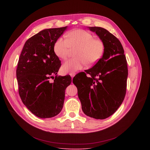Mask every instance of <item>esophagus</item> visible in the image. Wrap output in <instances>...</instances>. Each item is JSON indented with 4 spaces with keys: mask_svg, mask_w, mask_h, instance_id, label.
I'll use <instances>...</instances> for the list:
<instances>
[{
    "mask_svg": "<svg viewBox=\"0 0 150 150\" xmlns=\"http://www.w3.org/2000/svg\"><path fill=\"white\" fill-rule=\"evenodd\" d=\"M70 75L72 78H74L75 75V73H70Z\"/></svg>",
    "mask_w": 150,
    "mask_h": 150,
    "instance_id": "1",
    "label": "esophagus"
}]
</instances>
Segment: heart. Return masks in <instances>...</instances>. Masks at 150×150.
Listing matches in <instances>:
<instances>
[{"label":"heart","instance_id":"1","mask_svg":"<svg viewBox=\"0 0 150 150\" xmlns=\"http://www.w3.org/2000/svg\"><path fill=\"white\" fill-rule=\"evenodd\" d=\"M66 39L59 38L54 44V52L57 56L63 60L67 58L71 50L76 58L66 61L62 64L64 73H74L82 69L86 64L92 66L103 57L105 50L104 42L100 39L82 29L70 31L65 35Z\"/></svg>","mask_w":150,"mask_h":150}]
</instances>
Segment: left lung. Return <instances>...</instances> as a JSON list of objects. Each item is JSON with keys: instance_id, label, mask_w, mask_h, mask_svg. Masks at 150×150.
<instances>
[{"instance_id": "obj_1", "label": "left lung", "mask_w": 150, "mask_h": 150, "mask_svg": "<svg viewBox=\"0 0 150 150\" xmlns=\"http://www.w3.org/2000/svg\"><path fill=\"white\" fill-rule=\"evenodd\" d=\"M105 43L103 57L92 68L74 78L83 112L96 119H105L122 105L127 91V61L120 41L107 30L88 27Z\"/></svg>"}]
</instances>
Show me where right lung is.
Masks as SVG:
<instances>
[{
    "label": "right lung",
    "mask_w": 150,
    "mask_h": 150,
    "mask_svg": "<svg viewBox=\"0 0 150 150\" xmlns=\"http://www.w3.org/2000/svg\"><path fill=\"white\" fill-rule=\"evenodd\" d=\"M67 28L39 31L25 42L19 59L16 77L20 97L31 113L42 119L61 111L65 90L72 82L70 75L53 76L61 66L54 44ZM51 77L54 79L52 83L49 80Z\"/></svg>",
    "instance_id": "add662e5"
}]
</instances>
